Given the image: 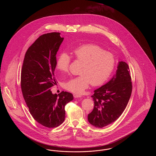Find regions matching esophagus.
I'll list each match as a JSON object with an SVG mask.
<instances>
[{
	"label": "esophagus",
	"mask_w": 156,
	"mask_h": 156,
	"mask_svg": "<svg viewBox=\"0 0 156 156\" xmlns=\"http://www.w3.org/2000/svg\"><path fill=\"white\" fill-rule=\"evenodd\" d=\"M74 98H80V97H82V95L80 94H74Z\"/></svg>",
	"instance_id": "34e87169"
}]
</instances>
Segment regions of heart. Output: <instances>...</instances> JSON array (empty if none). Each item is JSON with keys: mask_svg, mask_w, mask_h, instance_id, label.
<instances>
[{"mask_svg": "<svg viewBox=\"0 0 156 156\" xmlns=\"http://www.w3.org/2000/svg\"><path fill=\"white\" fill-rule=\"evenodd\" d=\"M75 58L83 62L80 75L72 78L65 83V88L75 94H81L90 83L98 86L104 83L111 74L115 64L114 55L99 45H81L73 51ZM71 57L64 52L59 54L56 62L57 68L62 73L69 71Z\"/></svg>", "mask_w": 156, "mask_h": 156, "instance_id": "heart-1", "label": "heart"}]
</instances>
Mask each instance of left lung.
Returning a JSON list of instances; mask_svg holds the SVG:
<instances>
[{"mask_svg":"<svg viewBox=\"0 0 156 156\" xmlns=\"http://www.w3.org/2000/svg\"><path fill=\"white\" fill-rule=\"evenodd\" d=\"M132 92V83L127 64L119 62L116 74L111 80L94 90L91 97L94 107L88 115L89 123L102 128L113 123L125 111Z\"/></svg>","mask_w":156,"mask_h":156,"instance_id":"left-lung-1","label":"left lung"}]
</instances>
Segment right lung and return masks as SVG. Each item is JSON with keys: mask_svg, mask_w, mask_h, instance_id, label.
I'll return each instance as SVG.
<instances>
[{"mask_svg": "<svg viewBox=\"0 0 156 156\" xmlns=\"http://www.w3.org/2000/svg\"><path fill=\"white\" fill-rule=\"evenodd\" d=\"M63 40L57 32L40 36L26 52L21 71V89L30 114L38 123L48 128L63 123L65 106L74 98L68 92L57 95L51 91L56 84V54Z\"/></svg>", "mask_w": 156, "mask_h": 156, "instance_id": "1", "label": "right lung"}]
</instances>
